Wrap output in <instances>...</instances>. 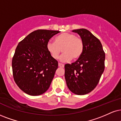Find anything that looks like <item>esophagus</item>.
<instances>
[{
	"label": "esophagus",
	"instance_id": "obj_1",
	"mask_svg": "<svg viewBox=\"0 0 121 121\" xmlns=\"http://www.w3.org/2000/svg\"><path fill=\"white\" fill-rule=\"evenodd\" d=\"M58 66H59V67L63 68L64 67H65V65H64L63 64H62V63H58Z\"/></svg>",
	"mask_w": 121,
	"mask_h": 121
}]
</instances>
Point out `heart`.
<instances>
[{
  "label": "heart",
  "mask_w": 121,
  "mask_h": 121,
  "mask_svg": "<svg viewBox=\"0 0 121 121\" xmlns=\"http://www.w3.org/2000/svg\"><path fill=\"white\" fill-rule=\"evenodd\" d=\"M55 43L49 41L47 44V50L53 59H57L62 49L63 54L59 60L62 62L77 59L82 56L83 51V44L80 38L74 34L64 32L55 38Z\"/></svg>",
  "instance_id": "heart-1"
}]
</instances>
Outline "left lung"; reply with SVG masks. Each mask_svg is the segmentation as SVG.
<instances>
[{
  "mask_svg": "<svg viewBox=\"0 0 121 121\" xmlns=\"http://www.w3.org/2000/svg\"><path fill=\"white\" fill-rule=\"evenodd\" d=\"M83 44L82 56L72 65H65L67 85L76 95H85L95 89L104 70L105 53L100 40L87 30H74Z\"/></svg>",
  "mask_w": 121,
  "mask_h": 121,
  "instance_id": "obj_1",
  "label": "left lung"
}]
</instances>
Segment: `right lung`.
<instances>
[{"mask_svg":"<svg viewBox=\"0 0 121 121\" xmlns=\"http://www.w3.org/2000/svg\"><path fill=\"white\" fill-rule=\"evenodd\" d=\"M59 32L38 30L18 44L12 63L13 78L19 89L27 94H43L51 84L58 63L47 51V44Z\"/></svg>","mask_w":121,"mask_h":121,"instance_id":"add662e5","label":"right lung"}]
</instances>
